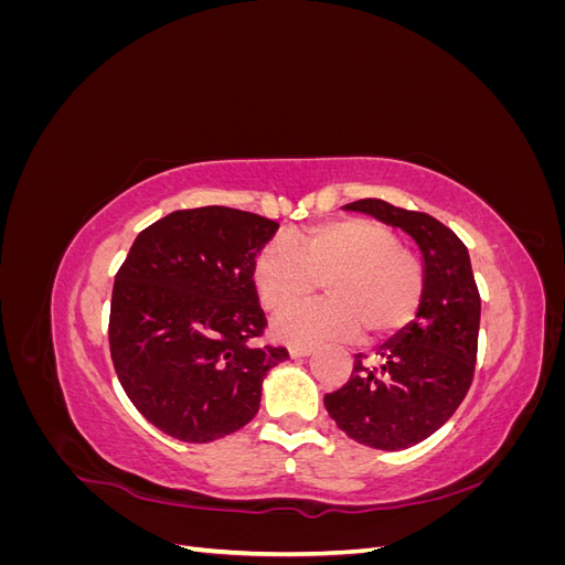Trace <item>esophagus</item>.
I'll return each instance as SVG.
<instances>
[{
    "label": "esophagus",
    "instance_id": "esophagus-1",
    "mask_svg": "<svg viewBox=\"0 0 565 565\" xmlns=\"http://www.w3.org/2000/svg\"><path fill=\"white\" fill-rule=\"evenodd\" d=\"M316 349L313 347H292L289 349V355L292 358H306V355H311Z\"/></svg>",
    "mask_w": 565,
    "mask_h": 565
}]
</instances>
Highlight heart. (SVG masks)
I'll return each instance as SVG.
<instances>
[{
  "label": "heart",
  "mask_w": 565,
  "mask_h": 565,
  "mask_svg": "<svg viewBox=\"0 0 565 565\" xmlns=\"http://www.w3.org/2000/svg\"><path fill=\"white\" fill-rule=\"evenodd\" d=\"M322 281L331 299L276 320L282 341H380L401 332L419 311L424 266L398 237L370 218H334L287 243H270L252 268L262 309L278 316L308 298Z\"/></svg>",
  "instance_id": "heart-1"
}]
</instances>
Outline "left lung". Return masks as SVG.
<instances>
[{
	"label": "left lung",
	"mask_w": 565,
	"mask_h": 565,
	"mask_svg": "<svg viewBox=\"0 0 565 565\" xmlns=\"http://www.w3.org/2000/svg\"><path fill=\"white\" fill-rule=\"evenodd\" d=\"M344 210L365 212L405 231L424 259L417 318L377 351L355 355L349 382L324 396L349 438L377 450H405L446 424L473 382L481 295L465 243L438 218L365 198ZM367 358V355H365Z\"/></svg>",
	"instance_id": "left-lung-1"
}]
</instances>
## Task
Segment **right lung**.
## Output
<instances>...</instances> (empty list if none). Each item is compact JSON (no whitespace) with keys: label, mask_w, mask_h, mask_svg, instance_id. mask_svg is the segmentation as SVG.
Wrapping results in <instances>:
<instances>
[{"label":"right lung","mask_w":565,"mask_h":565,"mask_svg":"<svg viewBox=\"0 0 565 565\" xmlns=\"http://www.w3.org/2000/svg\"><path fill=\"white\" fill-rule=\"evenodd\" d=\"M278 221L231 207L179 210L136 237L119 266L108 341L134 407L183 443L224 438L259 413L285 347H256L266 316L256 256Z\"/></svg>","instance_id":"obj_1"}]
</instances>
